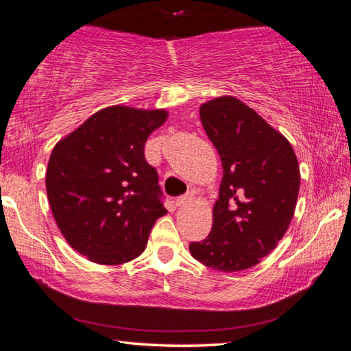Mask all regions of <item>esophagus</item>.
I'll list each match as a JSON object with an SVG mask.
<instances>
[{"mask_svg":"<svg viewBox=\"0 0 351 351\" xmlns=\"http://www.w3.org/2000/svg\"><path fill=\"white\" fill-rule=\"evenodd\" d=\"M190 199H192V195H190V193L182 195V197H178V198L175 199V204H176L178 207H181V206H184V204H187Z\"/></svg>","mask_w":351,"mask_h":351,"instance_id":"esophagus-1","label":"esophagus"}]
</instances>
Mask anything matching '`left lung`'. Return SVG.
Listing matches in <instances>:
<instances>
[{
  "label": "left lung",
  "instance_id": "1",
  "mask_svg": "<svg viewBox=\"0 0 351 351\" xmlns=\"http://www.w3.org/2000/svg\"><path fill=\"white\" fill-rule=\"evenodd\" d=\"M206 134L223 164L212 230L190 243V254L207 268H252L287 232L294 217L300 170L289 141L232 96L199 106Z\"/></svg>",
  "mask_w": 351,
  "mask_h": 351
}]
</instances>
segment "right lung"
Returning <instances> with one entry per match:
<instances>
[{
	"mask_svg": "<svg viewBox=\"0 0 351 351\" xmlns=\"http://www.w3.org/2000/svg\"><path fill=\"white\" fill-rule=\"evenodd\" d=\"M165 110L114 105L94 112L57 142L46 170L52 215L77 252L99 265H122L144 252L167 210L144 145Z\"/></svg>",
	"mask_w": 351,
	"mask_h": 351,
	"instance_id": "add662e5",
	"label": "right lung"
}]
</instances>
